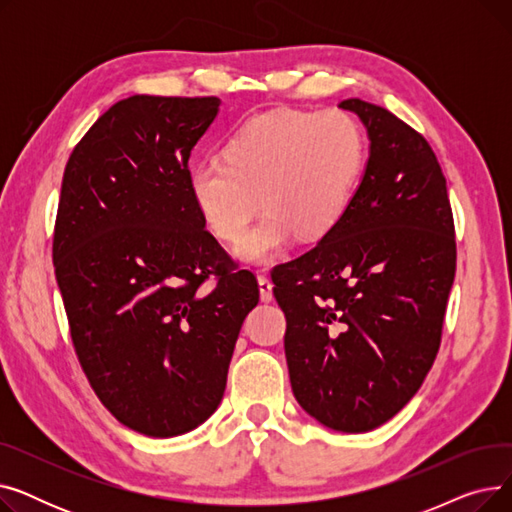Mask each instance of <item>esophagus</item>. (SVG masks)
Segmentation results:
<instances>
[{
  "label": "esophagus",
  "instance_id": "esophagus-1",
  "mask_svg": "<svg viewBox=\"0 0 512 512\" xmlns=\"http://www.w3.org/2000/svg\"><path fill=\"white\" fill-rule=\"evenodd\" d=\"M257 284H259V294H261V301H263V303H270V301L274 299V292H272L274 284L270 282V278H267L265 274H259V276H257Z\"/></svg>",
  "mask_w": 512,
  "mask_h": 512
}]
</instances>
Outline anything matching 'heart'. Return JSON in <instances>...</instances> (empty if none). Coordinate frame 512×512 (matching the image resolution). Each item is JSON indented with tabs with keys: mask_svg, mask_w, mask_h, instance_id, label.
<instances>
[{
	"mask_svg": "<svg viewBox=\"0 0 512 512\" xmlns=\"http://www.w3.org/2000/svg\"><path fill=\"white\" fill-rule=\"evenodd\" d=\"M365 159L359 124L342 112L274 110L242 122L224 145V161L188 172V193L211 234L236 242L259 197L267 211L242 238L247 263L274 259L294 232L326 236L353 199Z\"/></svg>",
	"mask_w": 512,
	"mask_h": 512,
	"instance_id": "obj_1",
	"label": "heart"
}]
</instances>
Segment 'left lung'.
<instances>
[{
    "label": "left lung",
    "mask_w": 512,
    "mask_h": 512,
    "mask_svg": "<svg viewBox=\"0 0 512 512\" xmlns=\"http://www.w3.org/2000/svg\"><path fill=\"white\" fill-rule=\"evenodd\" d=\"M340 107L367 128L361 184L336 228L272 280L294 398L326 427L361 434L405 407L434 365L456 242L429 143L380 105Z\"/></svg>",
    "instance_id": "obj_1"
}]
</instances>
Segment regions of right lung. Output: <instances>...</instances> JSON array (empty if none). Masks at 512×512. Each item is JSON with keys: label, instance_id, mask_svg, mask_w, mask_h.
Returning <instances> with one entry per match:
<instances>
[{"label": "right lung", "instance_id": "1", "mask_svg": "<svg viewBox=\"0 0 512 512\" xmlns=\"http://www.w3.org/2000/svg\"><path fill=\"white\" fill-rule=\"evenodd\" d=\"M218 112V97L132 95L64 170L53 267L74 351L103 407L151 438L191 432L218 409L259 303L255 276L188 193V157Z\"/></svg>", "mask_w": 512, "mask_h": 512}]
</instances>
